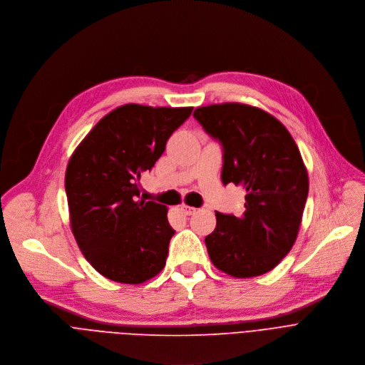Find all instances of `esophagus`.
<instances>
[{
  "label": "esophagus",
  "mask_w": 365,
  "mask_h": 365,
  "mask_svg": "<svg viewBox=\"0 0 365 365\" xmlns=\"http://www.w3.org/2000/svg\"><path fill=\"white\" fill-rule=\"evenodd\" d=\"M181 211L187 215H191L195 212V208L194 207H190V205H181Z\"/></svg>",
  "instance_id": "1"
}]
</instances>
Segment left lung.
I'll use <instances>...</instances> for the list:
<instances>
[{"label":"left lung","instance_id":"obj_1","mask_svg":"<svg viewBox=\"0 0 365 365\" xmlns=\"http://www.w3.org/2000/svg\"><path fill=\"white\" fill-rule=\"evenodd\" d=\"M223 150L222 181L246 191L245 212H215L205 237L212 264L235 277L272 270L292 249L309 182L287 129L267 112L242 103L197 108L192 115Z\"/></svg>","mask_w":365,"mask_h":365}]
</instances>
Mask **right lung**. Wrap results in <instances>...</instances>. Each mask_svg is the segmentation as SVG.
I'll return each instance as SVG.
<instances>
[{
  "mask_svg": "<svg viewBox=\"0 0 365 365\" xmlns=\"http://www.w3.org/2000/svg\"><path fill=\"white\" fill-rule=\"evenodd\" d=\"M191 112L135 103L116 108L73 153L64 178L71 232L105 277L136 284L165 266L175 230L165 205L138 200V180L153 170Z\"/></svg>",
  "mask_w": 365,
  "mask_h": 365,
  "instance_id": "obj_1",
  "label": "right lung"
}]
</instances>
